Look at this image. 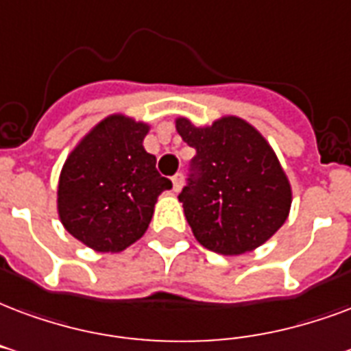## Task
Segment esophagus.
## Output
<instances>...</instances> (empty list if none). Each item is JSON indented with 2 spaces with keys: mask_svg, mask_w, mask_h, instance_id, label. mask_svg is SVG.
<instances>
[{
  "mask_svg": "<svg viewBox=\"0 0 351 351\" xmlns=\"http://www.w3.org/2000/svg\"><path fill=\"white\" fill-rule=\"evenodd\" d=\"M171 180H173V191H180V189H182V186H184L182 173H176V175L171 178Z\"/></svg>",
  "mask_w": 351,
  "mask_h": 351,
  "instance_id": "34e87169",
  "label": "esophagus"
}]
</instances>
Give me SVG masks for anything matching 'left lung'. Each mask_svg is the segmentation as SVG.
<instances>
[{
  "mask_svg": "<svg viewBox=\"0 0 351 351\" xmlns=\"http://www.w3.org/2000/svg\"><path fill=\"white\" fill-rule=\"evenodd\" d=\"M175 124L197 150L191 178L178 195L197 241L219 255L261 247L285 225L292 206V188L271 145L236 115L210 126H195L186 117Z\"/></svg>",
  "mask_w": 351,
  "mask_h": 351,
  "instance_id": "obj_1",
  "label": "left lung"
}]
</instances>
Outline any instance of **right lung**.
I'll use <instances>...</instances> for the list:
<instances>
[{"mask_svg":"<svg viewBox=\"0 0 351 351\" xmlns=\"http://www.w3.org/2000/svg\"><path fill=\"white\" fill-rule=\"evenodd\" d=\"M147 123L113 113L80 139L57 184L63 227L98 253H121L141 238L158 197L173 188L143 147Z\"/></svg>","mask_w":351,"mask_h":351,"instance_id":"obj_1","label":"right lung"}]
</instances>
